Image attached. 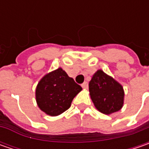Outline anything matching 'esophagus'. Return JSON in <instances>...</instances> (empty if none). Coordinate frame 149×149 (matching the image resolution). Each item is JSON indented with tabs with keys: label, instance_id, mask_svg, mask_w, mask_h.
<instances>
[{
	"label": "esophagus",
	"instance_id": "34e87169",
	"mask_svg": "<svg viewBox=\"0 0 149 149\" xmlns=\"http://www.w3.org/2000/svg\"><path fill=\"white\" fill-rule=\"evenodd\" d=\"M81 86H82V88H84V89H87L88 88V83L87 82H84V83L81 84Z\"/></svg>",
	"mask_w": 149,
	"mask_h": 149
}]
</instances>
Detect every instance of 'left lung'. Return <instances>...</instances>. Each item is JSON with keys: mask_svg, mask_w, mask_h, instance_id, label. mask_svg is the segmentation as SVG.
Segmentation results:
<instances>
[{"mask_svg": "<svg viewBox=\"0 0 149 149\" xmlns=\"http://www.w3.org/2000/svg\"><path fill=\"white\" fill-rule=\"evenodd\" d=\"M89 89L91 100L101 113L110 114L123 107L124 92L122 85L101 70L93 75Z\"/></svg>", "mask_w": 149, "mask_h": 149, "instance_id": "1", "label": "left lung"}]
</instances>
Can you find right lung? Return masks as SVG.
I'll return each mask as SVG.
<instances>
[{"label": "right lung", "instance_id": "1", "mask_svg": "<svg viewBox=\"0 0 149 149\" xmlns=\"http://www.w3.org/2000/svg\"><path fill=\"white\" fill-rule=\"evenodd\" d=\"M81 90V86L59 68L45 75L39 82L36 90V102L45 113L57 116L70 107L73 99Z\"/></svg>", "mask_w": 149, "mask_h": 149}]
</instances>
